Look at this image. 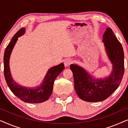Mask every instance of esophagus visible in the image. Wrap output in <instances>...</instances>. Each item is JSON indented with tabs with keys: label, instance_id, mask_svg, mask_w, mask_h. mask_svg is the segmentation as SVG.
I'll use <instances>...</instances> for the list:
<instances>
[{
	"label": "esophagus",
	"instance_id": "esophagus-1",
	"mask_svg": "<svg viewBox=\"0 0 128 128\" xmlns=\"http://www.w3.org/2000/svg\"><path fill=\"white\" fill-rule=\"evenodd\" d=\"M72 62H73V61H72V59H66L64 62V66H66V67H68V66H69L70 64H72Z\"/></svg>",
	"mask_w": 128,
	"mask_h": 128
}]
</instances>
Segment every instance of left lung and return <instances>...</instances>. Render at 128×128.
Segmentation results:
<instances>
[{"instance_id": "obj_1", "label": "left lung", "mask_w": 128, "mask_h": 128, "mask_svg": "<svg viewBox=\"0 0 128 128\" xmlns=\"http://www.w3.org/2000/svg\"><path fill=\"white\" fill-rule=\"evenodd\" d=\"M102 42L108 58L112 64L111 74L104 78H93L83 68L71 64L74 89L80 98L88 102H98L109 97L118 88L124 73V53L121 44L111 28H107Z\"/></svg>"}]
</instances>
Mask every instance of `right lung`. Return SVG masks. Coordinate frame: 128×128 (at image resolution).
<instances>
[{
    "instance_id": "1",
    "label": "right lung",
    "mask_w": 128,
    "mask_h": 128,
    "mask_svg": "<svg viewBox=\"0 0 128 128\" xmlns=\"http://www.w3.org/2000/svg\"><path fill=\"white\" fill-rule=\"evenodd\" d=\"M25 32V28H22L13 36L11 41L7 46L4 54V74L6 83L10 90L21 100L26 102L40 103L46 101L51 95L54 83L55 78L64 69V64L61 63L48 70L42 83L35 88H28L18 85L14 81L10 70L9 60L12 50L18 37Z\"/></svg>"
}]
</instances>
